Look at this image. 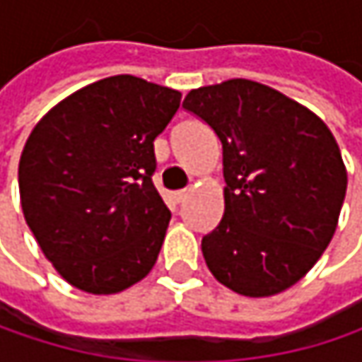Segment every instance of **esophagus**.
Returning a JSON list of instances; mask_svg holds the SVG:
<instances>
[{
  "label": "esophagus",
  "instance_id": "obj_1",
  "mask_svg": "<svg viewBox=\"0 0 362 362\" xmlns=\"http://www.w3.org/2000/svg\"><path fill=\"white\" fill-rule=\"evenodd\" d=\"M186 194H188L186 188H184V190H174V192H172V201H174V203H182V201L186 199Z\"/></svg>",
  "mask_w": 362,
  "mask_h": 362
}]
</instances>
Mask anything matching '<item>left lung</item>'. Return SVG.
<instances>
[{
  "label": "left lung",
  "mask_w": 362,
  "mask_h": 362,
  "mask_svg": "<svg viewBox=\"0 0 362 362\" xmlns=\"http://www.w3.org/2000/svg\"><path fill=\"white\" fill-rule=\"evenodd\" d=\"M182 107L222 142L224 216L203 237L211 274L247 298L296 285L337 228L348 174L323 119L252 79L190 90Z\"/></svg>",
  "instance_id": "8db88e82"
}]
</instances>
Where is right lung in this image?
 <instances>
[{
	"label": "right lung",
	"instance_id": "right-lung-1",
	"mask_svg": "<svg viewBox=\"0 0 362 362\" xmlns=\"http://www.w3.org/2000/svg\"><path fill=\"white\" fill-rule=\"evenodd\" d=\"M178 90L115 75L60 100L33 127L18 163L25 220L73 287L119 293L155 266L170 209L151 180L155 138Z\"/></svg>",
	"mask_w": 362,
	"mask_h": 362
}]
</instances>
